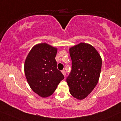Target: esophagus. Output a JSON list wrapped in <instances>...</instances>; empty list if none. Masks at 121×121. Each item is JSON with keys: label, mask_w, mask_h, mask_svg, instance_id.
I'll use <instances>...</instances> for the list:
<instances>
[{"label": "esophagus", "mask_w": 121, "mask_h": 121, "mask_svg": "<svg viewBox=\"0 0 121 121\" xmlns=\"http://www.w3.org/2000/svg\"><path fill=\"white\" fill-rule=\"evenodd\" d=\"M61 72H62V73H63L64 75V76H65L66 72H65V70H63V71H61Z\"/></svg>", "instance_id": "esophagus-1"}]
</instances>
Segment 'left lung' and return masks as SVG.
Instances as JSON below:
<instances>
[{"label":"left lung","instance_id":"1","mask_svg":"<svg viewBox=\"0 0 121 121\" xmlns=\"http://www.w3.org/2000/svg\"><path fill=\"white\" fill-rule=\"evenodd\" d=\"M72 70L67 78L72 96L79 100L87 97L97 84L102 58L95 48L81 43L69 49Z\"/></svg>","mask_w":121,"mask_h":121}]
</instances>
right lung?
<instances>
[{
	"label": "right lung",
	"instance_id": "right-lung-1",
	"mask_svg": "<svg viewBox=\"0 0 121 121\" xmlns=\"http://www.w3.org/2000/svg\"><path fill=\"white\" fill-rule=\"evenodd\" d=\"M57 49L46 43L31 49L25 62V73L28 84L34 92L42 98L53 94L64 76L57 68L55 60Z\"/></svg>",
	"mask_w": 121,
	"mask_h": 121
}]
</instances>
